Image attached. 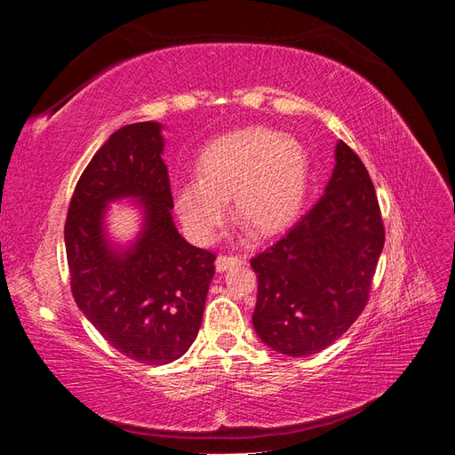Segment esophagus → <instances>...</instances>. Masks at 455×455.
<instances>
[{"instance_id": "esophagus-1", "label": "esophagus", "mask_w": 455, "mask_h": 455, "mask_svg": "<svg viewBox=\"0 0 455 455\" xmlns=\"http://www.w3.org/2000/svg\"><path fill=\"white\" fill-rule=\"evenodd\" d=\"M237 264H243V258L241 256H224V254H220L216 258V271L222 273V271H228L231 266H237Z\"/></svg>"}]
</instances>
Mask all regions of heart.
I'll list each match as a JSON object with an SVG mask.
<instances>
[{"instance_id":"b5f03b06","label":"heart","mask_w":455,"mask_h":455,"mask_svg":"<svg viewBox=\"0 0 455 455\" xmlns=\"http://www.w3.org/2000/svg\"><path fill=\"white\" fill-rule=\"evenodd\" d=\"M309 188V156L283 132L252 127L206 146L197 180L172 189L174 209L188 235L211 243L233 201V218L254 235H273L299 214Z\"/></svg>"}]
</instances>
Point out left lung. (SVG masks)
<instances>
[{"mask_svg":"<svg viewBox=\"0 0 455 455\" xmlns=\"http://www.w3.org/2000/svg\"><path fill=\"white\" fill-rule=\"evenodd\" d=\"M383 243L374 184L359 156L339 140L324 196L251 259L259 339L288 356L332 346L366 306Z\"/></svg>","mask_w":455,"mask_h":455,"instance_id":"left-lung-1","label":"left lung"}]
</instances>
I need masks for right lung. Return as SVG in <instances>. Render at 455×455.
<instances>
[{"mask_svg":"<svg viewBox=\"0 0 455 455\" xmlns=\"http://www.w3.org/2000/svg\"><path fill=\"white\" fill-rule=\"evenodd\" d=\"M161 125L132 123L109 136L79 176L64 243L77 307L102 338L142 364H169L189 349L203 321L216 256L178 233ZM140 203L145 222L125 250L105 232V204Z\"/></svg>","mask_w":455,"mask_h":455,"instance_id":"1","label":"right lung"}]
</instances>
